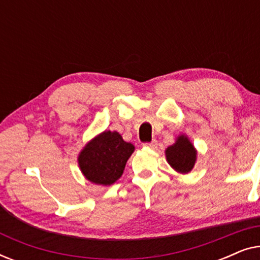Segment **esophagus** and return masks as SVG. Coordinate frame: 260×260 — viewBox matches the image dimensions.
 Listing matches in <instances>:
<instances>
[{"label": "esophagus", "instance_id": "obj_1", "mask_svg": "<svg viewBox=\"0 0 260 260\" xmlns=\"http://www.w3.org/2000/svg\"><path fill=\"white\" fill-rule=\"evenodd\" d=\"M143 145L145 148H149V149H156V147H157V142L154 140L152 142H150V143H144Z\"/></svg>", "mask_w": 260, "mask_h": 260}]
</instances>
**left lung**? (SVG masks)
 <instances>
[{
    "mask_svg": "<svg viewBox=\"0 0 260 260\" xmlns=\"http://www.w3.org/2000/svg\"><path fill=\"white\" fill-rule=\"evenodd\" d=\"M167 162L179 174H188L194 168L198 150L186 135H179L175 143L165 150Z\"/></svg>",
    "mask_w": 260,
    "mask_h": 260,
    "instance_id": "obj_1",
    "label": "left lung"
}]
</instances>
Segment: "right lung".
Masks as SVG:
<instances>
[{
	"label": "right lung",
	"mask_w": 260,
	"mask_h": 260,
	"mask_svg": "<svg viewBox=\"0 0 260 260\" xmlns=\"http://www.w3.org/2000/svg\"><path fill=\"white\" fill-rule=\"evenodd\" d=\"M135 145L117 131L105 130L90 140L78 155V166L85 179L98 186H111L123 175Z\"/></svg>",
	"instance_id": "right-lung-1"
}]
</instances>
